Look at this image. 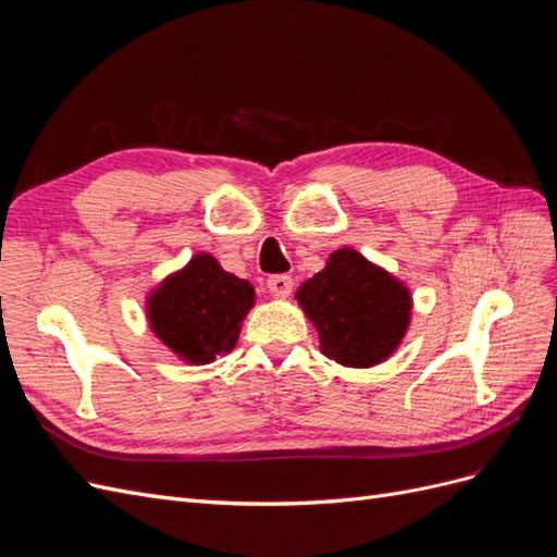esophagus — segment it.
<instances>
[{"instance_id": "34e87169", "label": "esophagus", "mask_w": 557, "mask_h": 557, "mask_svg": "<svg viewBox=\"0 0 557 557\" xmlns=\"http://www.w3.org/2000/svg\"><path fill=\"white\" fill-rule=\"evenodd\" d=\"M267 288H269V293H272V297L285 299V297H290V293H293V278L285 276V274L269 276L267 278Z\"/></svg>"}]
</instances>
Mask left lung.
Segmentation results:
<instances>
[{"mask_svg": "<svg viewBox=\"0 0 557 557\" xmlns=\"http://www.w3.org/2000/svg\"><path fill=\"white\" fill-rule=\"evenodd\" d=\"M295 299L313 323L323 356L362 369L385 362L399 348L413 309L407 285L356 248L334 250Z\"/></svg>", "mask_w": 557, "mask_h": 557, "instance_id": "1", "label": "left lung"}]
</instances>
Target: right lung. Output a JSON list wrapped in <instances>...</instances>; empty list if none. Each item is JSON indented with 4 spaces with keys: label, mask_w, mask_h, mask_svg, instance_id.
I'll return each instance as SVG.
<instances>
[{
    "label": "right lung",
    "mask_w": 557,
    "mask_h": 557,
    "mask_svg": "<svg viewBox=\"0 0 557 557\" xmlns=\"http://www.w3.org/2000/svg\"><path fill=\"white\" fill-rule=\"evenodd\" d=\"M256 305V290L197 252L166 276L146 299L148 325L174 356L188 364H209L237 346L244 318Z\"/></svg>",
    "instance_id": "obj_1"
}]
</instances>
